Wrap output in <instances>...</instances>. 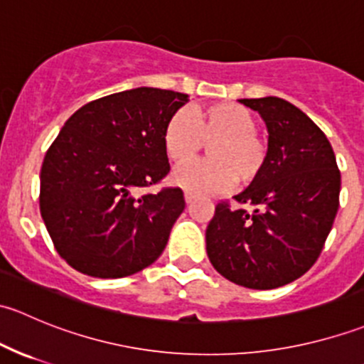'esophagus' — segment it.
Wrapping results in <instances>:
<instances>
[{
  "instance_id": "obj_1",
  "label": "esophagus",
  "mask_w": 364,
  "mask_h": 364,
  "mask_svg": "<svg viewBox=\"0 0 364 364\" xmlns=\"http://www.w3.org/2000/svg\"><path fill=\"white\" fill-rule=\"evenodd\" d=\"M196 199H197V193H193V192H185V200H186V204H192Z\"/></svg>"
}]
</instances>
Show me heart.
Listing matches in <instances>:
<instances>
[{
    "mask_svg": "<svg viewBox=\"0 0 364 364\" xmlns=\"http://www.w3.org/2000/svg\"><path fill=\"white\" fill-rule=\"evenodd\" d=\"M255 128V116L229 102L174 112L164 128L165 153L174 164L192 160L204 142L213 144L211 159L176 168L172 183L190 192H223L234 181L240 186L252 185L267 161V146Z\"/></svg>",
    "mask_w": 364,
    "mask_h": 364,
    "instance_id": "heart-1",
    "label": "heart"
}]
</instances>
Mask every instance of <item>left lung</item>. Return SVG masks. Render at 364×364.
<instances>
[{"label": "left lung", "mask_w": 364, "mask_h": 364, "mask_svg": "<svg viewBox=\"0 0 364 364\" xmlns=\"http://www.w3.org/2000/svg\"><path fill=\"white\" fill-rule=\"evenodd\" d=\"M266 121L262 174L220 200L205 229L213 267L248 289H277L303 277L324 248L340 205V171L324 132L278 97L240 100Z\"/></svg>", "instance_id": "left-lung-1"}]
</instances>
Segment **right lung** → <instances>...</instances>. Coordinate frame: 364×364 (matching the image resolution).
I'll use <instances>...</instances> for the list:
<instances>
[{
    "label": "right lung",
    "mask_w": 364,
    "mask_h": 364,
    "mask_svg": "<svg viewBox=\"0 0 364 364\" xmlns=\"http://www.w3.org/2000/svg\"><path fill=\"white\" fill-rule=\"evenodd\" d=\"M188 95L135 87L82 105L47 149L40 213L80 273L123 278L155 262L185 209L181 188L139 190L168 174L164 128Z\"/></svg>",
    "instance_id": "obj_1"
}]
</instances>
